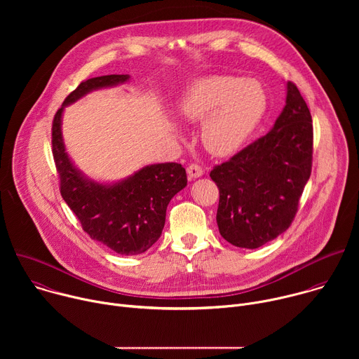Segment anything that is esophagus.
Listing matches in <instances>:
<instances>
[{
	"label": "esophagus",
	"instance_id": "esophagus-1",
	"mask_svg": "<svg viewBox=\"0 0 359 359\" xmlns=\"http://www.w3.org/2000/svg\"><path fill=\"white\" fill-rule=\"evenodd\" d=\"M187 175H189V179H197V177L203 176V169H201L200 165L191 163L187 168Z\"/></svg>",
	"mask_w": 359,
	"mask_h": 359
}]
</instances>
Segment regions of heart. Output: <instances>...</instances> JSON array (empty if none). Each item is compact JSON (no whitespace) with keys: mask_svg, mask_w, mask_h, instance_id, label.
Here are the masks:
<instances>
[{"mask_svg":"<svg viewBox=\"0 0 359 359\" xmlns=\"http://www.w3.org/2000/svg\"><path fill=\"white\" fill-rule=\"evenodd\" d=\"M264 111L266 95L259 82L227 75L197 79L179 100L186 122H203L201 142L216 156L240 149Z\"/></svg>","mask_w":359,"mask_h":359,"instance_id":"obj_1","label":"heart"}]
</instances>
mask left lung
Instances as JSON below:
<instances>
[{
    "instance_id": "obj_1",
    "label": "left lung",
    "mask_w": 359,
    "mask_h": 359,
    "mask_svg": "<svg viewBox=\"0 0 359 359\" xmlns=\"http://www.w3.org/2000/svg\"><path fill=\"white\" fill-rule=\"evenodd\" d=\"M313 119L295 83L273 129L210 172L220 198L222 237L241 248H259L292 223L313 168Z\"/></svg>"
}]
</instances>
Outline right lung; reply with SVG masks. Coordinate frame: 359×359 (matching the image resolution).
I'll return each instance as SVG.
<instances>
[{"instance_id":"right-lung-1","label":"right lung","mask_w":359,"mask_h":359,"mask_svg":"<svg viewBox=\"0 0 359 359\" xmlns=\"http://www.w3.org/2000/svg\"><path fill=\"white\" fill-rule=\"evenodd\" d=\"M129 75L90 78L78 85L64 100L53 122V155L65 203L90 238L118 254L144 252L158 241L165 227L172 197L187 184L186 170L179 163L150 165L130 177L102 184L86 179L69 161L61 133L64 107L88 92L123 83Z\"/></svg>"}]
</instances>
